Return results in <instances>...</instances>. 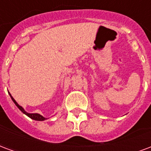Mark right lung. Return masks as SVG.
<instances>
[{
	"instance_id": "obj_1",
	"label": "right lung",
	"mask_w": 151,
	"mask_h": 151,
	"mask_svg": "<svg viewBox=\"0 0 151 151\" xmlns=\"http://www.w3.org/2000/svg\"><path fill=\"white\" fill-rule=\"evenodd\" d=\"M9 95H10V97H11V98H12V100H13V102H14L17 106L19 108V110H21L22 113H24V114H26L28 117H29L30 118H32V119H33V120H37V121H44V120H45V119H46V118H44L43 116H41V114H29V113L25 112L24 109H23V108H22L21 106H19L18 104H17V102L15 100H14V98H13L12 96H11V94H10V93H9Z\"/></svg>"
}]
</instances>
